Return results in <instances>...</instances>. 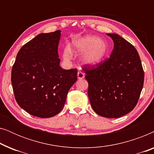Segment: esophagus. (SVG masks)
Instances as JSON below:
<instances>
[{"label": "esophagus", "mask_w": 154, "mask_h": 154, "mask_svg": "<svg viewBox=\"0 0 154 154\" xmlns=\"http://www.w3.org/2000/svg\"><path fill=\"white\" fill-rule=\"evenodd\" d=\"M77 76L79 79H83L84 77H85V74H84V73L83 72V71H79V72H78V73H77Z\"/></svg>", "instance_id": "obj_1"}]
</instances>
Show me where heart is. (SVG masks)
Listing matches in <instances>:
<instances>
[{"label": "heart", "mask_w": 154, "mask_h": 154, "mask_svg": "<svg viewBox=\"0 0 154 154\" xmlns=\"http://www.w3.org/2000/svg\"><path fill=\"white\" fill-rule=\"evenodd\" d=\"M72 50L69 46L64 48L63 57L66 60L72 57L73 50L75 52H81V60L84 64L94 66L102 62L108 52V45L104 40L97 38L94 35L75 38L71 42Z\"/></svg>", "instance_id": "b5f03b06"}]
</instances>
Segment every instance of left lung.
<instances>
[{"mask_svg": "<svg viewBox=\"0 0 154 154\" xmlns=\"http://www.w3.org/2000/svg\"><path fill=\"white\" fill-rule=\"evenodd\" d=\"M111 56L97 65L83 67L88 82V97L95 113L114 119L127 114L137 104L144 85V73L133 45L115 33Z\"/></svg>", "mask_w": 154, "mask_h": 154, "instance_id": "1", "label": "left lung"}]
</instances>
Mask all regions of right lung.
Wrapping results in <instances>:
<instances>
[{
    "label": "right lung",
    "mask_w": 154,
    "mask_h": 154,
    "mask_svg": "<svg viewBox=\"0 0 154 154\" xmlns=\"http://www.w3.org/2000/svg\"><path fill=\"white\" fill-rule=\"evenodd\" d=\"M61 31L41 33L21 48L12 69L11 81L19 106L29 114L50 118L60 112L77 69L60 66Z\"/></svg>",
    "instance_id": "obj_1"
}]
</instances>
